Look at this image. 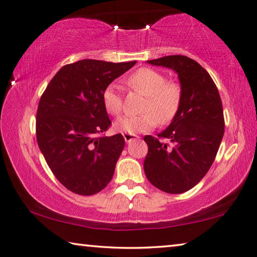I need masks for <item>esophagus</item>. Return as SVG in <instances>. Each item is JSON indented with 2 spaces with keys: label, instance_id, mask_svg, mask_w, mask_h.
<instances>
[{
  "label": "esophagus",
  "instance_id": "1",
  "mask_svg": "<svg viewBox=\"0 0 257 257\" xmlns=\"http://www.w3.org/2000/svg\"><path fill=\"white\" fill-rule=\"evenodd\" d=\"M123 138H124V141H125V143H130V142H133V141H136V139H138L139 137L137 136V135H132V134H123Z\"/></svg>",
  "mask_w": 257,
  "mask_h": 257
}]
</instances>
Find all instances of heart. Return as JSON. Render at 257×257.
<instances>
[{"label":"heart","instance_id":"obj_1","mask_svg":"<svg viewBox=\"0 0 257 257\" xmlns=\"http://www.w3.org/2000/svg\"><path fill=\"white\" fill-rule=\"evenodd\" d=\"M127 84L144 93L147 98L141 107V114L124 115L115 121L116 132L132 135L145 133L153 129L158 121L165 124L177 115L182 99L181 87L176 81H168L162 72L152 68H141L129 76ZM102 99L110 114L119 115L122 112L123 98L115 84L105 87Z\"/></svg>","mask_w":257,"mask_h":257}]
</instances>
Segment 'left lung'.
<instances>
[{
  "label": "left lung",
  "mask_w": 257,
  "mask_h": 257,
  "mask_svg": "<svg viewBox=\"0 0 257 257\" xmlns=\"http://www.w3.org/2000/svg\"><path fill=\"white\" fill-rule=\"evenodd\" d=\"M147 62L178 73L182 99L167 129L158 137H144L149 146L144 171L156 188L181 194L196 186L214 162L224 134L222 102L208 72L188 56L168 55Z\"/></svg>",
  "instance_id": "1"
}]
</instances>
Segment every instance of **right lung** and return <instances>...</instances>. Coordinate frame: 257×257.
Instances as JSON below:
<instances>
[{"label":"right lung","instance_id":"right-lung-1","mask_svg":"<svg viewBox=\"0 0 257 257\" xmlns=\"http://www.w3.org/2000/svg\"><path fill=\"white\" fill-rule=\"evenodd\" d=\"M136 64L80 60L56 72L40 99L36 137L47 165L72 193L89 196L105 188L124 147L111 125L102 95L107 85Z\"/></svg>","mask_w":257,"mask_h":257}]
</instances>
